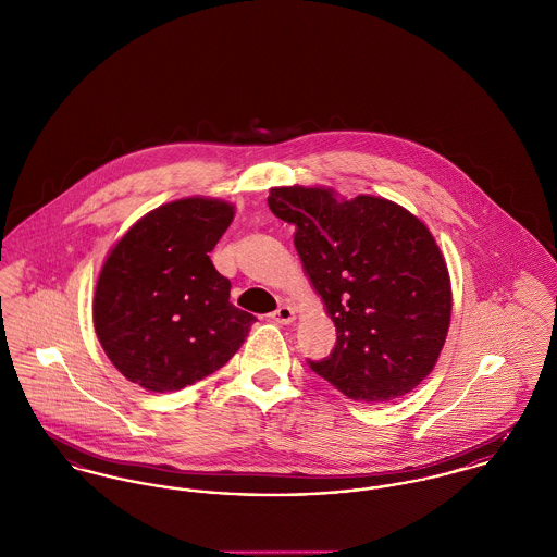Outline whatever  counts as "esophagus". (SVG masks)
<instances>
[{
    "label": "esophagus",
    "mask_w": 557,
    "mask_h": 557,
    "mask_svg": "<svg viewBox=\"0 0 557 557\" xmlns=\"http://www.w3.org/2000/svg\"><path fill=\"white\" fill-rule=\"evenodd\" d=\"M270 319H272L274 323H278V325H289V323L296 321V308L289 306V304H281V306L270 314Z\"/></svg>",
    "instance_id": "esophagus-1"
}]
</instances>
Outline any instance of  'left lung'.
<instances>
[{"mask_svg": "<svg viewBox=\"0 0 557 557\" xmlns=\"http://www.w3.org/2000/svg\"><path fill=\"white\" fill-rule=\"evenodd\" d=\"M270 211L296 227L304 270L335 325V348L310 370L348 399L384 404L435 368L451 317V285L429 227L380 198L332 187H270Z\"/></svg>", "mask_w": 557, "mask_h": 557, "instance_id": "left-lung-1", "label": "left lung"}]
</instances>
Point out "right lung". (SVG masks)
<instances>
[{"label":"right lung","mask_w":557,"mask_h":557,"mask_svg":"<svg viewBox=\"0 0 557 557\" xmlns=\"http://www.w3.org/2000/svg\"><path fill=\"white\" fill-rule=\"evenodd\" d=\"M234 220L218 198L149 211L101 268L92 321L115 370L151 393H173L223 368L256 317L230 301L209 253Z\"/></svg>","instance_id":"right-lung-1"}]
</instances>
